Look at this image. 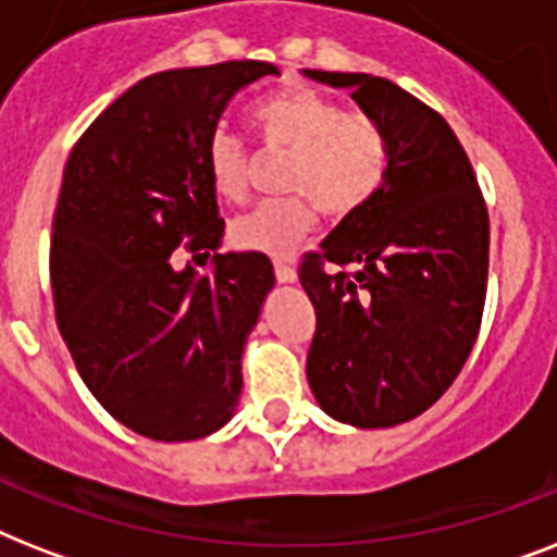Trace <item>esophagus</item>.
Returning a JSON list of instances; mask_svg holds the SVG:
<instances>
[{
    "label": "esophagus",
    "instance_id": "34e87169",
    "mask_svg": "<svg viewBox=\"0 0 557 557\" xmlns=\"http://www.w3.org/2000/svg\"><path fill=\"white\" fill-rule=\"evenodd\" d=\"M274 274H277L280 283H295V280H297L295 265H288V262H283V260L274 262Z\"/></svg>",
    "mask_w": 557,
    "mask_h": 557
}]
</instances>
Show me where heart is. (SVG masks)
<instances>
[{
    "mask_svg": "<svg viewBox=\"0 0 557 557\" xmlns=\"http://www.w3.org/2000/svg\"><path fill=\"white\" fill-rule=\"evenodd\" d=\"M251 121L269 150L288 156L283 190L295 196L262 201L231 222V239L245 251L283 257L312 234L314 205L330 219H347L387 185L393 144L387 129L364 112H347L314 91H286L262 100ZM205 161L213 190L227 201L243 199L248 147L219 129L210 135Z\"/></svg>",
    "mask_w": 557,
    "mask_h": 557,
    "instance_id": "heart-1",
    "label": "heart"
}]
</instances>
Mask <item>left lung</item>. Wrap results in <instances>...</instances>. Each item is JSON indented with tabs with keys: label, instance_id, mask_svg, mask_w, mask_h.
I'll list each match as a JSON object with an SVG mask.
<instances>
[{
	"label": "left lung",
	"instance_id": "1",
	"mask_svg": "<svg viewBox=\"0 0 557 557\" xmlns=\"http://www.w3.org/2000/svg\"><path fill=\"white\" fill-rule=\"evenodd\" d=\"M306 74L349 89L393 144L387 185L300 262L318 318L306 375L332 419L393 428L424 413L474 349L488 210L462 144L436 109L372 74Z\"/></svg>",
	"mask_w": 557,
	"mask_h": 557
}]
</instances>
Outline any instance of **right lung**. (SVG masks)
<instances>
[{"label":"right lung","instance_id":"right-lung-1","mask_svg":"<svg viewBox=\"0 0 557 557\" xmlns=\"http://www.w3.org/2000/svg\"><path fill=\"white\" fill-rule=\"evenodd\" d=\"M227 60L144 77L100 112L65 161L51 234L57 326L91 396L156 442L201 440L234 416L243 347L274 286L260 251L213 253V271L173 269L222 239L208 176L210 135L236 91L277 77Z\"/></svg>","mask_w":557,"mask_h":557}]
</instances>
